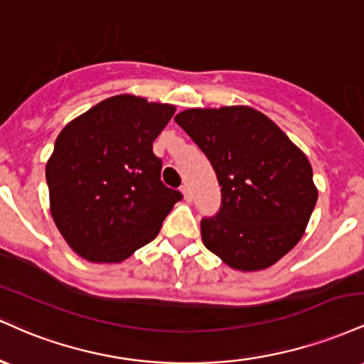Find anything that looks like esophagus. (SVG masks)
<instances>
[{
    "label": "esophagus",
    "mask_w": 364,
    "mask_h": 364,
    "mask_svg": "<svg viewBox=\"0 0 364 364\" xmlns=\"http://www.w3.org/2000/svg\"><path fill=\"white\" fill-rule=\"evenodd\" d=\"M181 193H183V196H185L186 202H191V198H193V195H191L190 186H188V185H183V186H181Z\"/></svg>",
    "instance_id": "obj_1"
}]
</instances>
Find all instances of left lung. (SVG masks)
Wrapping results in <instances>:
<instances>
[{
  "label": "left lung",
  "mask_w": 364,
  "mask_h": 364,
  "mask_svg": "<svg viewBox=\"0 0 364 364\" xmlns=\"http://www.w3.org/2000/svg\"><path fill=\"white\" fill-rule=\"evenodd\" d=\"M174 121L210 161L223 202L203 217L202 241L231 269L274 265L301 240L318 191L306 156L248 106L186 109Z\"/></svg>",
  "instance_id": "8db88e82"
}]
</instances>
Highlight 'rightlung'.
<instances>
[{"instance_id":"right-lung-1","label":"right lung","mask_w":364,"mask_h":364,"mask_svg":"<svg viewBox=\"0 0 364 364\" xmlns=\"http://www.w3.org/2000/svg\"><path fill=\"white\" fill-rule=\"evenodd\" d=\"M171 104L114 95L58 135L46 164L54 224L75 253L118 263L150 243L183 198L161 181L154 140L174 114Z\"/></svg>"}]
</instances>
